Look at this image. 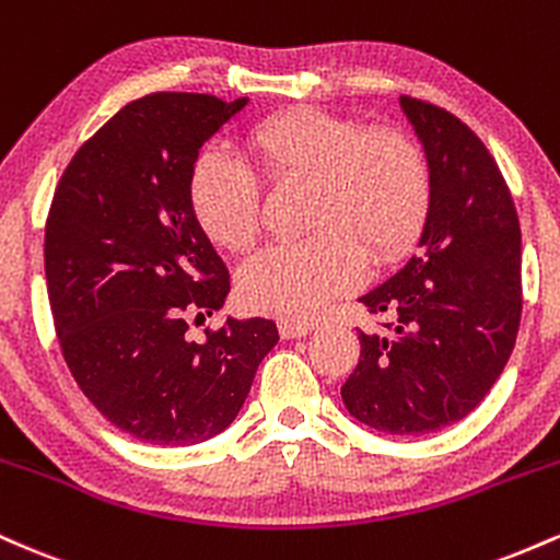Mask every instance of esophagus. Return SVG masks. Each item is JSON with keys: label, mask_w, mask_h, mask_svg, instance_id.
Wrapping results in <instances>:
<instances>
[{"label": "esophagus", "mask_w": 560, "mask_h": 560, "mask_svg": "<svg viewBox=\"0 0 560 560\" xmlns=\"http://www.w3.org/2000/svg\"><path fill=\"white\" fill-rule=\"evenodd\" d=\"M313 331L311 324H300V320H279V334L284 339H300Z\"/></svg>", "instance_id": "1"}]
</instances>
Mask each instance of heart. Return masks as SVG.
<instances>
[{
    "label": "heart",
    "instance_id": "heart-1",
    "mask_svg": "<svg viewBox=\"0 0 560 560\" xmlns=\"http://www.w3.org/2000/svg\"><path fill=\"white\" fill-rule=\"evenodd\" d=\"M247 152L271 184L305 182V240L271 244L240 271V298L268 316L316 318L361 284L365 258L382 266L419 234L429 171L395 128L294 110L249 131ZM191 208L208 236L242 253L260 234V182L226 147H208L191 173Z\"/></svg>",
    "mask_w": 560,
    "mask_h": 560
}]
</instances>
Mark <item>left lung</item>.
<instances>
[{"label":"left lung","mask_w":560,"mask_h":560,"mask_svg":"<svg viewBox=\"0 0 560 560\" xmlns=\"http://www.w3.org/2000/svg\"><path fill=\"white\" fill-rule=\"evenodd\" d=\"M429 168L416 255L363 294L384 331H358L342 384L352 419L416 436L466 419L503 374L522 320V229L511 191L464 120L400 96Z\"/></svg>","instance_id":"1"}]
</instances>
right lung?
I'll list each match as a JSON object with an SVG mask.
<instances>
[{
  "label": "right lung",
  "instance_id": "add662e5",
  "mask_svg": "<svg viewBox=\"0 0 560 560\" xmlns=\"http://www.w3.org/2000/svg\"><path fill=\"white\" fill-rule=\"evenodd\" d=\"M247 102H128L70 160L47 218L44 268L70 374L107 421L152 445L221 434L279 342L268 318H226L208 342L186 339V316H213L229 294L191 208V173Z\"/></svg>",
  "mask_w": 560,
  "mask_h": 560
}]
</instances>
